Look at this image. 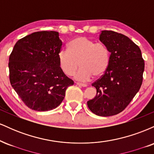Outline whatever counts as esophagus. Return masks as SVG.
Returning <instances> with one entry per match:
<instances>
[{
  "mask_svg": "<svg viewBox=\"0 0 154 154\" xmlns=\"http://www.w3.org/2000/svg\"><path fill=\"white\" fill-rule=\"evenodd\" d=\"M76 84H77V85L82 86V87H87L88 86L87 84H84V83H81V82H76Z\"/></svg>",
  "mask_w": 154,
  "mask_h": 154,
  "instance_id": "1",
  "label": "esophagus"
}]
</instances>
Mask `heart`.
I'll return each mask as SVG.
<instances>
[{
	"mask_svg": "<svg viewBox=\"0 0 154 154\" xmlns=\"http://www.w3.org/2000/svg\"><path fill=\"white\" fill-rule=\"evenodd\" d=\"M58 59L60 68L68 76L73 75L80 65L82 68L75 77L87 81L93 75L97 77L105 73L110 62V52L105 44L80 36L68 43L67 51H60Z\"/></svg>",
	"mask_w": 154,
	"mask_h": 154,
	"instance_id": "heart-1",
	"label": "heart"
}]
</instances>
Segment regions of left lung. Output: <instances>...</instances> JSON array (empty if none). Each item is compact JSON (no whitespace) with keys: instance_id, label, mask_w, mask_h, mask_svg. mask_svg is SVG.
Here are the masks:
<instances>
[{"instance_id":"1","label":"left lung","mask_w":154,"mask_h":154,"mask_svg":"<svg viewBox=\"0 0 154 154\" xmlns=\"http://www.w3.org/2000/svg\"><path fill=\"white\" fill-rule=\"evenodd\" d=\"M99 40L111 53L110 62L104 75L92 84L97 94L87 104L96 115L109 116L122 112L139 91L145 63L140 48L125 35L103 30Z\"/></svg>"}]
</instances>
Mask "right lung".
Wrapping results in <instances>:
<instances>
[{
  "mask_svg": "<svg viewBox=\"0 0 154 154\" xmlns=\"http://www.w3.org/2000/svg\"><path fill=\"white\" fill-rule=\"evenodd\" d=\"M61 46L58 32H36L19 40L10 55L11 85L32 110L56 109L67 88L74 85L60 68L58 54Z\"/></svg>",
  "mask_w": 154,
  "mask_h": 154,
  "instance_id": "add662e5",
  "label": "right lung"
}]
</instances>
